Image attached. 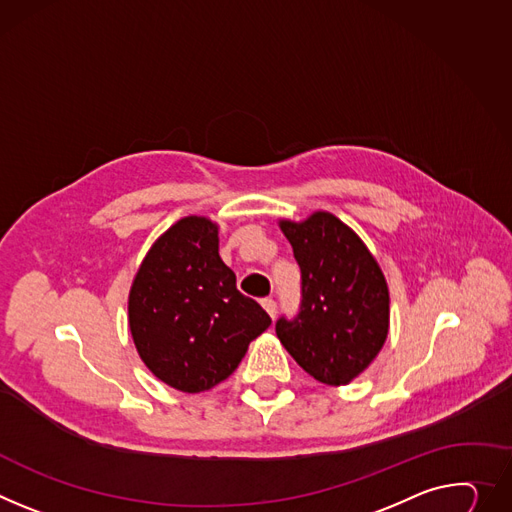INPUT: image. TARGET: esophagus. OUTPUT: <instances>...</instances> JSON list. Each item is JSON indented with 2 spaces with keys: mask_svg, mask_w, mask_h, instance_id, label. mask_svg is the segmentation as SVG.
Instances as JSON below:
<instances>
[{
  "mask_svg": "<svg viewBox=\"0 0 512 512\" xmlns=\"http://www.w3.org/2000/svg\"><path fill=\"white\" fill-rule=\"evenodd\" d=\"M261 306L267 310V314H269L271 318H275V314H277V304H275L273 298H263V300H261Z\"/></svg>",
  "mask_w": 512,
  "mask_h": 512,
  "instance_id": "1",
  "label": "esophagus"
}]
</instances>
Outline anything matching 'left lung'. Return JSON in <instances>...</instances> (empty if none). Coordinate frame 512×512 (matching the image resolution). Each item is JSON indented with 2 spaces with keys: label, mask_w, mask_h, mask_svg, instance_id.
I'll return each mask as SVG.
<instances>
[{
  "label": "left lung",
  "mask_w": 512,
  "mask_h": 512,
  "mask_svg": "<svg viewBox=\"0 0 512 512\" xmlns=\"http://www.w3.org/2000/svg\"><path fill=\"white\" fill-rule=\"evenodd\" d=\"M302 273L296 318L275 322L277 339L314 380L345 386L382 351L390 327L386 277L355 232L331 212L280 220Z\"/></svg>",
  "instance_id": "left-lung-1"
}]
</instances>
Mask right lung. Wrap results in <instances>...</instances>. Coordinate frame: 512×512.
Returning <instances> with one entry per match:
<instances>
[{"instance_id":"1","label":"right lung","mask_w":512,"mask_h":512,"mask_svg":"<svg viewBox=\"0 0 512 512\" xmlns=\"http://www.w3.org/2000/svg\"><path fill=\"white\" fill-rule=\"evenodd\" d=\"M269 314L237 290L218 255V224L185 216L153 243L128 294L138 355L167 386L198 394L235 371Z\"/></svg>"}]
</instances>
